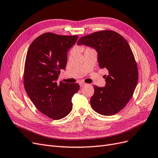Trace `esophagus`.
I'll list each match as a JSON object with an SVG mask.
<instances>
[{"mask_svg": "<svg viewBox=\"0 0 158 158\" xmlns=\"http://www.w3.org/2000/svg\"><path fill=\"white\" fill-rule=\"evenodd\" d=\"M85 85H86V84H85V83H84V82H80V86L81 87V88H82V87L85 86Z\"/></svg>", "mask_w": 158, "mask_h": 158, "instance_id": "obj_1", "label": "esophagus"}]
</instances>
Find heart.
Masks as SVG:
<instances>
[{"label":"heart","mask_w":158,"mask_h":158,"mask_svg":"<svg viewBox=\"0 0 158 158\" xmlns=\"http://www.w3.org/2000/svg\"><path fill=\"white\" fill-rule=\"evenodd\" d=\"M90 49H91V48H87L85 49V50H90Z\"/></svg>","instance_id":"b5f03b06"}]
</instances>
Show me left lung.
Segmentation results:
<instances>
[{"mask_svg": "<svg viewBox=\"0 0 158 158\" xmlns=\"http://www.w3.org/2000/svg\"><path fill=\"white\" fill-rule=\"evenodd\" d=\"M77 44L94 48L100 68L108 70V75L104 76V88L94 87L92 108L101 115L116 114L131 99L139 79L137 64L128 42L115 31H101L81 37Z\"/></svg>", "mask_w": 158, "mask_h": 158, "instance_id": "obj_1", "label": "left lung"}]
</instances>
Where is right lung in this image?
<instances>
[{"label":"right lung","mask_w":158,"mask_h":158,"mask_svg":"<svg viewBox=\"0 0 158 158\" xmlns=\"http://www.w3.org/2000/svg\"><path fill=\"white\" fill-rule=\"evenodd\" d=\"M78 36L46 32L31 43L25 62L23 83L27 94L40 112L53 119L67 116L73 109L72 98L78 84L57 81L66 67L67 52Z\"/></svg>","instance_id":"1"}]
</instances>
